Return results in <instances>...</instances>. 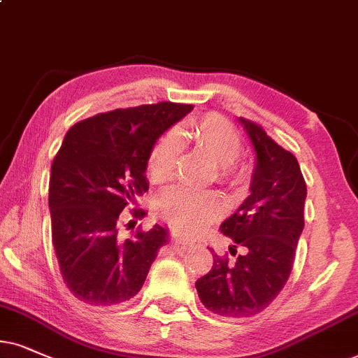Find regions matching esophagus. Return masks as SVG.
Returning <instances> with one entry per match:
<instances>
[{"label": "esophagus", "mask_w": 358, "mask_h": 358, "mask_svg": "<svg viewBox=\"0 0 358 358\" xmlns=\"http://www.w3.org/2000/svg\"><path fill=\"white\" fill-rule=\"evenodd\" d=\"M183 244H185V243H183Z\"/></svg>", "instance_id": "obj_1"}]
</instances>
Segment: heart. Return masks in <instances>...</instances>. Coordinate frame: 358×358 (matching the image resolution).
I'll list each match as a JSON object with an SVG mask.
<instances>
[{"label":"heart","instance_id":"1","mask_svg":"<svg viewBox=\"0 0 358 358\" xmlns=\"http://www.w3.org/2000/svg\"><path fill=\"white\" fill-rule=\"evenodd\" d=\"M198 150L218 165L221 182L241 187L250 178V166L239 158L241 135L228 119L220 114H208L189 127L187 132ZM182 152V142L176 132H166L153 143L147 158L148 175L153 182H166L173 175ZM224 205L220 194L213 192H193L185 187L165 189L157 198V213L162 220L185 234L205 229L223 213Z\"/></svg>","mask_w":358,"mask_h":358}]
</instances>
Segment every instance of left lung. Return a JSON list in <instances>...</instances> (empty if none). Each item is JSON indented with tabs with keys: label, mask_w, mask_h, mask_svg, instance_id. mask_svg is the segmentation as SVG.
<instances>
[{
	"label": "left lung",
	"mask_w": 358,
	"mask_h": 358,
	"mask_svg": "<svg viewBox=\"0 0 358 358\" xmlns=\"http://www.w3.org/2000/svg\"><path fill=\"white\" fill-rule=\"evenodd\" d=\"M239 120L257 157L251 194L221 224L236 244L223 256L213 255L210 273L194 284L208 310L231 319L259 314L286 286L304 229L307 194L297 158L259 124Z\"/></svg>",
	"instance_id": "left-lung-1"
}]
</instances>
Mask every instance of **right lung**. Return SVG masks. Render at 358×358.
I'll list each match as a JSON object with an SVG mask.
<instances>
[{"label": "right lung", "mask_w": 358, "mask_h": 358, "mask_svg": "<svg viewBox=\"0 0 358 358\" xmlns=\"http://www.w3.org/2000/svg\"><path fill=\"white\" fill-rule=\"evenodd\" d=\"M192 108L175 102L115 108L67 130L52 160L49 210L59 271L79 301L115 306L142 289L166 231L138 226L124 241L120 213L148 192L147 158L155 140ZM130 215L142 218L145 211L134 208Z\"/></svg>", "instance_id": "1"}]
</instances>
